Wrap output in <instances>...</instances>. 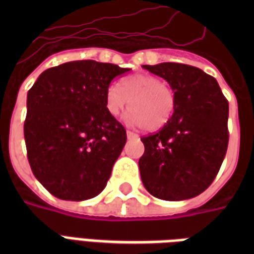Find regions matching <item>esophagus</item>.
<instances>
[{
    "label": "esophagus",
    "instance_id": "esophagus-1",
    "mask_svg": "<svg viewBox=\"0 0 254 254\" xmlns=\"http://www.w3.org/2000/svg\"><path fill=\"white\" fill-rule=\"evenodd\" d=\"M127 138H129V139L138 138V135L135 134V133H133V131H130V130H127Z\"/></svg>",
    "mask_w": 254,
    "mask_h": 254
}]
</instances>
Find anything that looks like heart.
Segmentation results:
<instances>
[{"instance_id":"b5f03b06","label":"heart","mask_w":254,"mask_h":254,"mask_svg":"<svg viewBox=\"0 0 254 254\" xmlns=\"http://www.w3.org/2000/svg\"><path fill=\"white\" fill-rule=\"evenodd\" d=\"M131 108L127 120L130 125L146 130L162 129L175 109V93L162 79L149 73H135L121 79L119 85H111L105 92V108L109 115L117 116L128 101Z\"/></svg>"}]
</instances>
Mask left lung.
I'll use <instances>...</instances> for the list:
<instances>
[{"instance_id":"left-lung-1","label":"left lung","mask_w":254,"mask_h":254,"mask_svg":"<svg viewBox=\"0 0 254 254\" xmlns=\"http://www.w3.org/2000/svg\"><path fill=\"white\" fill-rule=\"evenodd\" d=\"M175 93L169 123L142 137L139 173L145 189L163 200H185L208 189L228 147V101L215 77L181 63L143 65Z\"/></svg>"}]
</instances>
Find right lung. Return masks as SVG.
Segmentation results:
<instances>
[{"label": "right lung", "instance_id": "add662e5", "mask_svg": "<svg viewBox=\"0 0 254 254\" xmlns=\"http://www.w3.org/2000/svg\"><path fill=\"white\" fill-rule=\"evenodd\" d=\"M111 63L68 62L42 72L27 93L25 142L38 181L63 200H87L107 186L127 130L105 108Z\"/></svg>", "mask_w": 254, "mask_h": 254}]
</instances>
